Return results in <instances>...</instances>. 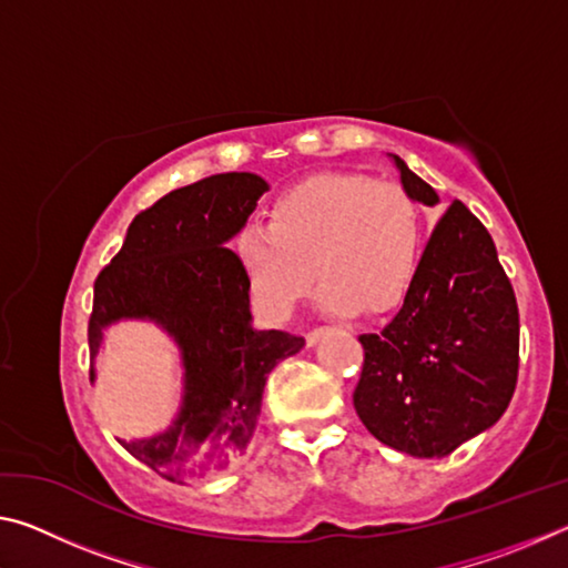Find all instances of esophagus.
<instances>
[{"label":"esophagus","instance_id":"obj_1","mask_svg":"<svg viewBox=\"0 0 568 568\" xmlns=\"http://www.w3.org/2000/svg\"><path fill=\"white\" fill-rule=\"evenodd\" d=\"M323 333H325V328H315V331H311V333L305 335V343H307V345H315V343L321 341V335H323Z\"/></svg>","mask_w":568,"mask_h":568}]
</instances>
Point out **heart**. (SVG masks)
<instances>
[{
  "label": "heart",
  "mask_w": 568,
  "mask_h": 568,
  "mask_svg": "<svg viewBox=\"0 0 568 568\" xmlns=\"http://www.w3.org/2000/svg\"><path fill=\"white\" fill-rule=\"evenodd\" d=\"M420 215L393 182L325 172L275 200L267 227L237 235V257L257 305L291 318L313 291L333 313L381 315L410 291L418 271Z\"/></svg>",
  "instance_id": "heart-1"
}]
</instances>
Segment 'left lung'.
Segmentation results:
<instances>
[{"label": "left lung", "mask_w": 568, "mask_h": 568, "mask_svg": "<svg viewBox=\"0 0 568 568\" xmlns=\"http://www.w3.org/2000/svg\"><path fill=\"white\" fill-rule=\"evenodd\" d=\"M413 203L438 192L390 155ZM363 426L416 458H444L504 416L518 376V305L488 230L454 200L386 328L361 335Z\"/></svg>", "instance_id": "8db88e82"}]
</instances>
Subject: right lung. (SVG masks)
I'll list each match as a JSON object with an SVG mask.
<instances>
[{
  "label": "right lung",
  "mask_w": 568,
  "mask_h": 568,
  "mask_svg": "<svg viewBox=\"0 0 568 568\" xmlns=\"http://www.w3.org/2000/svg\"><path fill=\"white\" fill-rule=\"evenodd\" d=\"M267 187L255 172H223L168 192L132 220L122 250L94 281L90 381L114 323H155L178 345V416L162 434L120 440L178 484L215 476L243 454L267 376L305 345L301 335L253 328L247 275L227 247Z\"/></svg>",
  "instance_id": "obj_1"
}]
</instances>
